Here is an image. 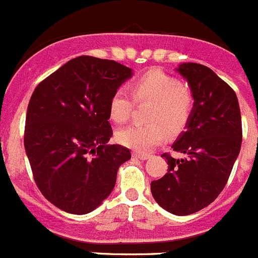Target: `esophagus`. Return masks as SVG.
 Returning a JSON list of instances; mask_svg holds the SVG:
<instances>
[{"instance_id":"esophagus-1","label":"esophagus","mask_w":258,"mask_h":258,"mask_svg":"<svg viewBox=\"0 0 258 258\" xmlns=\"http://www.w3.org/2000/svg\"><path fill=\"white\" fill-rule=\"evenodd\" d=\"M133 157L139 158V160H148L151 157L150 153H139V152H134Z\"/></svg>"}]
</instances>
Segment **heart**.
Instances as JSON below:
<instances>
[{"label":"heart","instance_id":"heart-1","mask_svg":"<svg viewBox=\"0 0 258 258\" xmlns=\"http://www.w3.org/2000/svg\"><path fill=\"white\" fill-rule=\"evenodd\" d=\"M131 93L137 102H151L146 117L150 122L129 125L117 132L116 139L125 147L138 152L151 151L166 138V127L178 133L190 119L195 106L192 92L162 70H150L134 79ZM131 96L125 88L116 89L111 96L108 113L117 124L131 116L134 106Z\"/></svg>","mask_w":258,"mask_h":258}]
</instances>
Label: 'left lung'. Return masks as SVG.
<instances>
[{"label":"left lung","instance_id":"obj_1","mask_svg":"<svg viewBox=\"0 0 258 258\" xmlns=\"http://www.w3.org/2000/svg\"><path fill=\"white\" fill-rule=\"evenodd\" d=\"M176 72L188 82L195 106L185 131L167 153V172L151 183L156 202L178 216L195 214L214 202L225 186L242 145V117L237 94L210 68L183 62Z\"/></svg>","mask_w":258,"mask_h":258}]
</instances>
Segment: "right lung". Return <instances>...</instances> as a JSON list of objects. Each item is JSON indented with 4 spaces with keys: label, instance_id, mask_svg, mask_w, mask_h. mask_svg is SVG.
Masks as SVG:
<instances>
[{
    "label": "right lung",
    "instance_id": "1",
    "mask_svg": "<svg viewBox=\"0 0 258 258\" xmlns=\"http://www.w3.org/2000/svg\"><path fill=\"white\" fill-rule=\"evenodd\" d=\"M133 70L79 56L37 86L27 111L24 147L42 195L65 212L84 215L112 192L131 151L107 145L108 103Z\"/></svg>",
    "mask_w": 258,
    "mask_h": 258
}]
</instances>
